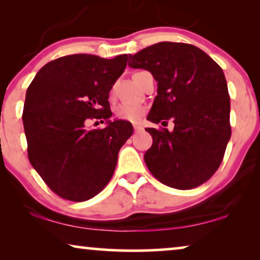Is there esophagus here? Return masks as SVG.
<instances>
[{
  "label": "esophagus",
  "instance_id": "1",
  "mask_svg": "<svg viewBox=\"0 0 260 260\" xmlns=\"http://www.w3.org/2000/svg\"><path fill=\"white\" fill-rule=\"evenodd\" d=\"M134 130H135V133H140V131L143 130V127H142L141 125H138V124H134Z\"/></svg>",
  "mask_w": 260,
  "mask_h": 260
}]
</instances>
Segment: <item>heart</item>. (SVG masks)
Instances as JSON below:
<instances>
[{"instance_id":"obj_1","label":"heart","mask_w":260,"mask_h":260,"mask_svg":"<svg viewBox=\"0 0 260 260\" xmlns=\"http://www.w3.org/2000/svg\"><path fill=\"white\" fill-rule=\"evenodd\" d=\"M144 112L145 110L141 105L129 104V103H123V104L117 106L116 109V116L119 119L127 120V122L131 123L140 122Z\"/></svg>"}]
</instances>
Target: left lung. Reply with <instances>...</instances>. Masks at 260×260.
<instances>
[{
    "mask_svg": "<svg viewBox=\"0 0 260 260\" xmlns=\"http://www.w3.org/2000/svg\"><path fill=\"white\" fill-rule=\"evenodd\" d=\"M129 66L157 81L148 120L175 124L147 127L152 145L144 155L150 173L166 186L191 189L212 177L231 138V103L221 67L197 46L158 42L129 55Z\"/></svg>",
    "mask_w": 260,
    "mask_h": 260,
    "instance_id": "1",
    "label": "left lung"
}]
</instances>
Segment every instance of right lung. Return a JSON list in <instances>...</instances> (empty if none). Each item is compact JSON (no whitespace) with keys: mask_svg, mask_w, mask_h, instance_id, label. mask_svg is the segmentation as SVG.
I'll return each instance as SVG.
<instances>
[{"mask_svg":"<svg viewBox=\"0 0 260 260\" xmlns=\"http://www.w3.org/2000/svg\"><path fill=\"white\" fill-rule=\"evenodd\" d=\"M126 61L127 54L61 56L46 63L27 88L22 120L28 158L60 198L86 201L111 180L120 148L134 133L126 120H110L108 101ZM90 119L108 125L88 129Z\"/></svg>","mask_w":260,"mask_h":260,"instance_id":"obj_1","label":"right lung"}]
</instances>
